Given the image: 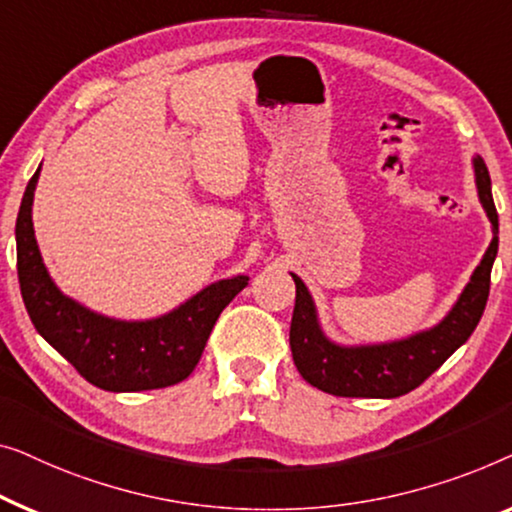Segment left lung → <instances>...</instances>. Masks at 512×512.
Masks as SVG:
<instances>
[{"label": "left lung", "mask_w": 512, "mask_h": 512, "mask_svg": "<svg viewBox=\"0 0 512 512\" xmlns=\"http://www.w3.org/2000/svg\"><path fill=\"white\" fill-rule=\"evenodd\" d=\"M473 171L480 204L492 222L494 236L455 306L431 329L390 343L341 345L331 341L320 327L311 292L304 280L292 273L297 299L290 325V348L306 383L334 397L394 399L422 385L459 345L469 341L487 306L492 264L499 253V215L492 199L489 171L480 155L473 157Z\"/></svg>", "instance_id": "8db88e82"}]
</instances>
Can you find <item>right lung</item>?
<instances>
[{"label": "right lung", "mask_w": 512, "mask_h": 512, "mask_svg": "<svg viewBox=\"0 0 512 512\" xmlns=\"http://www.w3.org/2000/svg\"><path fill=\"white\" fill-rule=\"evenodd\" d=\"M41 167L30 178L16 220L18 280L39 334L99 390H160L185 380L197 366L222 308L248 285L234 276L206 285L174 311L150 320H115L64 294L43 264L34 236L32 204Z\"/></svg>", "instance_id": "1"}]
</instances>
